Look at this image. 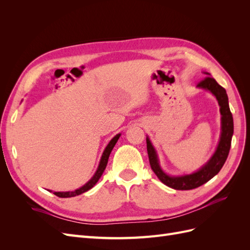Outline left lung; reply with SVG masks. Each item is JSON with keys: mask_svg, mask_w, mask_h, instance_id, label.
<instances>
[{"mask_svg": "<svg viewBox=\"0 0 250 250\" xmlns=\"http://www.w3.org/2000/svg\"><path fill=\"white\" fill-rule=\"evenodd\" d=\"M203 73L207 76H210V74L208 72ZM197 88L208 90L216 98L219 106H220L221 115L220 138H219L215 152L211 154L206 164H203L198 170H196L193 173L181 174V175H170L162 168L160 157H158L157 151L153 146L152 142L150 141L148 135L146 138L151 169L153 170L155 175L164 185L174 188V190H192V188H196L208 183L209 179L217 175L219 171L221 170L226 158L229 156L230 149L231 138L233 134V120L229 109V97L226 94V90L221 85H219L217 81L211 77H207L202 80L197 85Z\"/></svg>", "mask_w": 250, "mask_h": 250, "instance_id": "1", "label": "left lung"}]
</instances>
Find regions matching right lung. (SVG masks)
<instances>
[{
  "mask_svg": "<svg viewBox=\"0 0 250 250\" xmlns=\"http://www.w3.org/2000/svg\"><path fill=\"white\" fill-rule=\"evenodd\" d=\"M121 134L122 133H118L116 134L115 137H113L110 142L107 144V146L105 147L103 153H102V156L100 158V162H99V165H98V168L95 172V174L93 175V177L90 178L87 183L85 185H83L82 187L76 188L75 191H66V192H53L51 190H48L50 192H53L56 196H58V197H62V198H70V197H75V196H78V195H81L83 193L87 192L88 190H90L97 183L98 180L100 179V177L102 176V174L105 170V168H106V165H107V162H108V157L110 155V152L111 150L113 149V147H115V145L117 144L118 140L120 139Z\"/></svg>",
  "mask_w": 250,
  "mask_h": 250,
  "instance_id": "right-lung-1",
  "label": "right lung"
}]
</instances>
